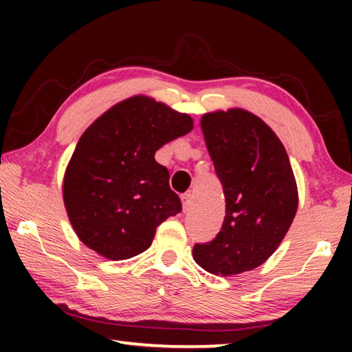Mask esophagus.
Returning <instances> with one entry per match:
<instances>
[{
	"mask_svg": "<svg viewBox=\"0 0 352 352\" xmlns=\"http://www.w3.org/2000/svg\"><path fill=\"white\" fill-rule=\"evenodd\" d=\"M190 201H192V197L190 194H183L182 195V204H183V210L188 211V208L190 206Z\"/></svg>",
	"mask_w": 352,
	"mask_h": 352,
	"instance_id": "obj_1",
	"label": "esophagus"
}]
</instances>
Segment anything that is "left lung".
Masks as SVG:
<instances>
[{"mask_svg":"<svg viewBox=\"0 0 352 352\" xmlns=\"http://www.w3.org/2000/svg\"><path fill=\"white\" fill-rule=\"evenodd\" d=\"M200 124L226 205L222 230L195 243L194 261L212 275H239L269 259L294 222V170L283 142L253 113H208Z\"/></svg>","mask_w":352,"mask_h":352,"instance_id":"8db88e82","label":"left lung"}]
</instances>
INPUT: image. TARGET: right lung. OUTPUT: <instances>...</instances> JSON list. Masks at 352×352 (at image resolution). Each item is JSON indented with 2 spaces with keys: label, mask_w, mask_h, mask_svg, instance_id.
I'll return each instance as SVG.
<instances>
[{
  "label": "right lung",
  "mask_w": 352,
  "mask_h": 352,
  "mask_svg": "<svg viewBox=\"0 0 352 352\" xmlns=\"http://www.w3.org/2000/svg\"><path fill=\"white\" fill-rule=\"evenodd\" d=\"M192 119L151 98L111 107L80 136L63 180V200L79 239L111 261L151 247L157 226L182 211L169 172L155 162Z\"/></svg>",
  "instance_id": "right-lung-1"
}]
</instances>
